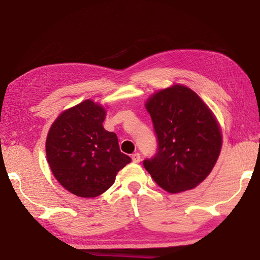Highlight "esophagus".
<instances>
[{
	"mask_svg": "<svg viewBox=\"0 0 260 260\" xmlns=\"http://www.w3.org/2000/svg\"><path fill=\"white\" fill-rule=\"evenodd\" d=\"M132 160H133L134 162H140V160H141L140 153H139V152L133 153V155H132Z\"/></svg>",
	"mask_w": 260,
	"mask_h": 260,
	"instance_id": "1",
	"label": "esophagus"
}]
</instances>
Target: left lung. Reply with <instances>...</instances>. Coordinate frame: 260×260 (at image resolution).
I'll use <instances>...</instances> for the list:
<instances>
[{"instance_id":"left-lung-1","label":"left lung","mask_w":260,"mask_h":260,"mask_svg":"<svg viewBox=\"0 0 260 260\" xmlns=\"http://www.w3.org/2000/svg\"><path fill=\"white\" fill-rule=\"evenodd\" d=\"M157 138V151L143 166L169 192L195 188L212 171L221 149L213 113L182 85L159 90L146 103Z\"/></svg>"}]
</instances>
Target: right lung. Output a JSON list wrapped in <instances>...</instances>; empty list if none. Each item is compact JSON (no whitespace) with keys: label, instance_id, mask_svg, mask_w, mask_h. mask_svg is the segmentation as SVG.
<instances>
[{"label":"right lung","instance_id":"right-lung-1","mask_svg":"<svg viewBox=\"0 0 260 260\" xmlns=\"http://www.w3.org/2000/svg\"><path fill=\"white\" fill-rule=\"evenodd\" d=\"M105 110L86 100L67 110L51 125L46 153L52 174L79 197H96L112 186L131 162L113 132L104 129Z\"/></svg>","mask_w":260,"mask_h":260}]
</instances>
